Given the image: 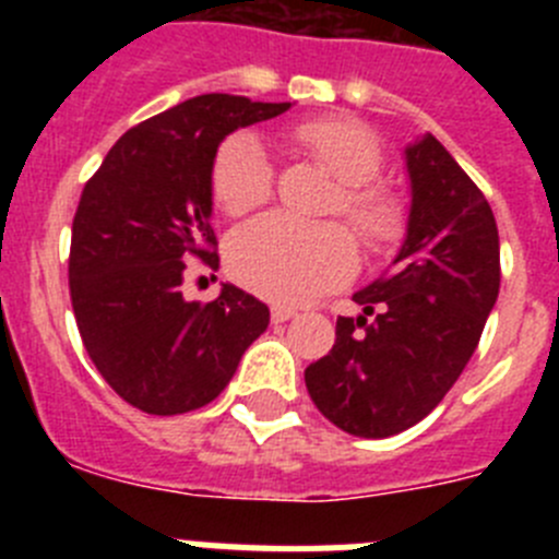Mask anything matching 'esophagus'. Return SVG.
Masks as SVG:
<instances>
[{
	"label": "esophagus",
	"mask_w": 559,
	"mask_h": 559,
	"mask_svg": "<svg viewBox=\"0 0 559 559\" xmlns=\"http://www.w3.org/2000/svg\"><path fill=\"white\" fill-rule=\"evenodd\" d=\"M294 316H296L294 308H280V305H276V308H271V322L274 324L288 322V319H294Z\"/></svg>",
	"instance_id": "34e87169"
}]
</instances>
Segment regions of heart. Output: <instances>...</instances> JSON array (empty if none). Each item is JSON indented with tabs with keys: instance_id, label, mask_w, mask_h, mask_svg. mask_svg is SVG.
Here are the masks:
<instances>
[{
	"instance_id": "obj_1",
	"label": "heart",
	"mask_w": 559,
	"mask_h": 559,
	"mask_svg": "<svg viewBox=\"0 0 559 559\" xmlns=\"http://www.w3.org/2000/svg\"><path fill=\"white\" fill-rule=\"evenodd\" d=\"M294 142L338 181L330 215L353 226L369 251H386L406 235L408 212L397 192L380 185L383 165L378 136L367 126L341 117L296 122ZM212 199L240 218L274 195V167L254 133L237 131L221 142L212 162ZM229 271L243 288L271 302L299 305L333 290L353 274L355 243L341 224H299L285 215H263L240 226L229 240Z\"/></svg>"
}]
</instances>
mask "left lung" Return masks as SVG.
I'll use <instances>...</instances> for the list:
<instances>
[{"label":"left lung","mask_w":559,"mask_h":559,"mask_svg":"<svg viewBox=\"0 0 559 559\" xmlns=\"http://www.w3.org/2000/svg\"><path fill=\"white\" fill-rule=\"evenodd\" d=\"M412 215L386 274L353 296L364 313L335 322V344L305 369L310 400L341 431L383 439L442 403L501 285L498 226L476 181L433 136L406 151Z\"/></svg>","instance_id":"left-lung-1"}]
</instances>
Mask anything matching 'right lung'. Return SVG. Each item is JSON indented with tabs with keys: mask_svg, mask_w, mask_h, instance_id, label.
I'll return each mask as SVG.
<instances>
[{
	"mask_svg": "<svg viewBox=\"0 0 559 559\" xmlns=\"http://www.w3.org/2000/svg\"><path fill=\"white\" fill-rule=\"evenodd\" d=\"M288 108L192 97L128 128L83 187L69 299L88 358L128 406L159 417L206 406L269 328V308L246 290L224 285L199 305L181 296V283L195 269H218L210 176L221 140Z\"/></svg>",
	"mask_w": 559,
	"mask_h": 559,
	"instance_id": "1",
	"label": "right lung"
}]
</instances>
